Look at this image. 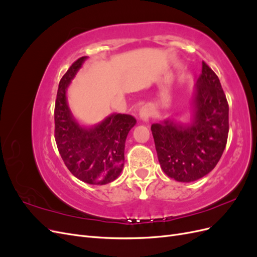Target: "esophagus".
I'll return each instance as SVG.
<instances>
[{"instance_id":"34e87169","label":"esophagus","mask_w":257,"mask_h":257,"mask_svg":"<svg viewBox=\"0 0 257 257\" xmlns=\"http://www.w3.org/2000/svg\"><path fill=\"white\" fill-rule=\"evenodd\" d=\"M139 114H141V118H142L143 120H145V121L149 120V116H150V114H151L150 107L144 106V107L142 108V109H141V112H139Z\"/></svg>"}]
</instances>
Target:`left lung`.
I'll return each mask as SVG.
<instances>
[{
    "instance_id": "left-lung-1",
    "label": "left lung",
    "mask_w": 257,
    "mask_h": 257,
    "mask_svg": "<svg viewBox=\"0 0 257 257\" xmlns=\"http://www.w3.org/2000/svg\"><path fill=\"white\" fill-rule=\"evenodd\" d=\"M190 125L170 120L151 126L160 165L180 182L195 181L216 166L228 137V103L219 77L203 62Z\"/></svg>"
}]
</instances>
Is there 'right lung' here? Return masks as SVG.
<instances>
[{"label":"right lung","instance_id":"1","mask_svg":"<svg viewBox=\"0 0 257 257\" xmlns=\"http://www.w3.org/2000/svg\"><path fill=\"white\" fill-rule=\"evenodd\" d=\"M85 57L76 60L62 77L54 106V138L65 166L89 184H107L119 177L124 165V147L136 119L112 113L96 126L81 127L68 109L66 89Z\"/></svg>","mask_w":257,"mask_h":257}]
</instances>
